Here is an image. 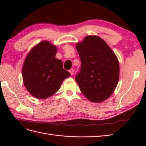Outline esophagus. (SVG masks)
Returning a JSON list of instances; mask_svg holds the SVG:
<instances>
[{
  "instance_id": "1",
  "label": "esophagus",
  "mask_w": 146,
  "mask_h": 146,
  "mask_svg": "<svg viewBox=\"0 0 146 146\" xmlns=\"http://www.w3.org/2000/svg\"><path fill=\"white\" fill-rule=\"evenodd\" d=\"M69 72L70 73L71 75H72L73 74V73H74V70H73V69H70V70H69Z\"/></svg>"
}]
</instances>
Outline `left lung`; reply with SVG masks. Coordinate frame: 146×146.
<instances>
[{
  "label": "left lung",
  "instance_id": "8db88e82",
  "mask_svg": "<svg viewBox=\"0 0 146 146\" xmlns=\"http://www.w3.org/2000/svg\"><path fill=\"white\" fill-rule=\"evenodd\" d=\"M76 48L81 68L75 76L80 91L92 102L99 103L109 98L119 79V63L114 52L97 36H86Z\"/></svg>",
  "mask_w": 146,
  "mask_h": 146
}]
</instances>
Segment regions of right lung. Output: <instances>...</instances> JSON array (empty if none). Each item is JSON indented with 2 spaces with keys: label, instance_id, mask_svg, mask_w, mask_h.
Instances as JSON below:
<instances>
[{
  "label": "right lung",
  "instance_id": "add662e5",
  "mask_svg": "<svg viewBox=\"0 0 146 146\" xmlns=\"http://www.w3.org/2000/svg\"><path fill=\"white\" fill-rule=\"evenodd\" d=\"M57 48L48 41L33 47L24 60L22 75L24 85L33 97L46 99L60 88L63 80L71 74L63 68V62L56 58Z\"/></svg>",
  "mask_w": 146,
  "mask_h": 146
}]
</instances>
